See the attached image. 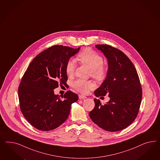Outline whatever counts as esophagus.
Returning <instances> with one entry per match:
<instances>
[{
  "instance_id": "esophagus-1",
  "label": "esophagus",
  "mask_w": 160,
  "mask_h": 160,
  "mask_svg": "<svg viewBox=\"0 0 160 160\" xmlns=\"http://www.w3.org/2000/svg\"><path fill=\"white\" fill-rule=\"evenodd\" d=\"M78 98L80 99H85V98H87V97H86L84 96H82V95H81V94H79L78 95Z\"/></svg>"
}]
</instances>
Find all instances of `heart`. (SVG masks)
Instances as JSON below:
<instances>
[{"label":"heart","instance_id":"heart-1","mask_svg":"<svg viewBox=\"0 0 160 160\" xmlns=\"http://www.w3.org/2000/svg\"><path fill=\"white\" fill-rule=\"evenodd\" d=\"M78 60L86 64L92 70V76L98 80H102L106 75V68L102 65L103 58L100 54L92 48H87L82 50L77 57ZM76 68V62L73 59L68 60L66 66V72L68 75L73 74ZM73 88L83 94L87 93L90 89L94 87L92 82L78 79L72 84Z\"/></svg>","mask_w":160,"mask_h":160}]
</instances>
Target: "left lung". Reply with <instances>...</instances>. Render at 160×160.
Listing matches in <instances>:
<instances>
[{
  "label": "left lung",
  "instance_id": "8db88e82",
  "mask_svg": "<svg viewBox=\"0 0 160 160\" xmlns=\"http://www.w3.org/2000/svg\"><path fill=\"white\" fill-rule=\"evenodd\" d=\"M108 62L106 78L94 92L97 97L108 94L110 100L102 105L94 98L95 107L89 112L96 124L106 131L122 130L136 119L142 99V88L136 68L120 50L107 44H97Z\"/></svg>",
  "mask_w": 160,
  "mask_h": 160
}]
</instances>
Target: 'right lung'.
<instances>
[{
	"mask_svg": "<svg viewBox=\"0 0 160 160\" xmlns=\"http://www.w3.org/2000/svg\"><path fill=\"white\" fill-rule=\"evenodd\" d=\"M80 48L52 46L34 58L25 72L18 90L20 107L25 118L38 130L50 131L62 125L72 104L78 101V95L71 91L62 100L54 89L58 84H66V64Z\"/></svg>",
	"mask_w": 160,
	"mask_h": 160,
	"instance_id": "1",
	"label": "right lung"
}]
</instances>
